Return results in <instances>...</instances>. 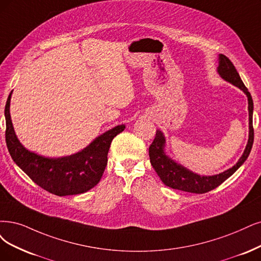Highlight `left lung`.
Returning a JSON list of instances; mask_svg holds the SVG:
<instances>
[{
    "mask_svg": "<svg viewBox=\"0 0 261 261\" xmlns=\"http://www.w3.org/2000/svg\"><path fill=\"white\" fill-rule=\"evenodd\" d=\"M218 73L227 82L233 84L234 86L242 89L248 99V112H249V139L247 142L246 148L243 152L242 157L240 158L237 165L231 169L220 173V174L214 176H200L189 170L181 167L174 161H172L165 155L163 146H165V137L162 136L161 131L156 132V137L150 144L148 152L149 159L152 168L157 172L158 176L162 182L168 187L173 189H177L186 192H194V194H205L211 190L215 189L220 184L229 178L233 173L243 165L247 159L254 143V128H253V99L252 95L248 92V89L245 87L244 83L241 80L239 73L237 72L233 63L230 61L228 57L225 55H219V66Z\"/></svg>",
    "mask_w": 261,
    "mask_h": 261,
    "instance_id": "left-lung-1",
    "label": "left lung"
}]
</instances>
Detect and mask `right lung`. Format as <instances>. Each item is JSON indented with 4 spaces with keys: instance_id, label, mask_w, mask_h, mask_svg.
<instances>
[{
    "instance_id": "1",
    "label": "right lung",
    "mask_w": 261,
    "mask_h": 261,
    "mask_svg": "<svg viewBox=\"0 0 261 261\" xmlns=\"http://www.w3.org/2000/svg\"><path fill=\"white\" fill-rule=\"evenodd\" d=\"M9 93L5 105V140L9 153L25 174L36 185L56 196L79 195L90 190L100 181L108 165V153L113 139L123 131L117 125L96 138L88 147L75 155L50 159L27 150L14 132L9 114Z\"/></svg>"
}]
</instances>
